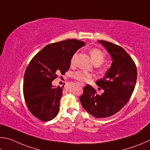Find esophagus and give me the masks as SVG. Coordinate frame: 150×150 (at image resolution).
I'll use <instances>...</instances> for the list:
<instances>
[{"mask_svg": "<svg viewBox=\"0 0 150 150\" xmlns=\"http://www.w3.org/2000/svg\"><path fill=\"white\" fill-rule=\"evenodd\" d=\"M80 86H82V87H83V86H84V85H83V84H81Z\"/></svg>", "mask_w": 150, "mask_h": 150, "instance_id": "34e87169", "label": "esophagus"}]
</instances>
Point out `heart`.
<instances>
[{"instance_id": "obj_1", "label": "heart", "mask_w": 150, "mask_h": 150, "mask_svg": "<svg viewBox=\"0 0 150 150\" xmlns=\"http://www.w3.org/2000/svg\"><path fill=\"white\" fill-rule=\"evenodd\" d=\"M90 54L91 59H92L93 62L96 65H99L101 63H103L105 60V54L103 51H101L99 49H91L90 51ZM76 54H74L72 56V59H71V63H73L74 61ZM73 77L75 78L76 80H78V82L81 83H84L88 82V81L92 77V74L89 72H85L83 70H79L77 72H75L73 74Z\"/></svg>"}]
</instances>
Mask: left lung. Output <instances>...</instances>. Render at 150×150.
<instances>
[{"label":"left lung","instance_id":"1","mask_svg":"<svg viewBox=\"0 0 150 150\" xmlns=\"http://www.w3.org/2000/svg\"><path fill=\"white\" fill-rule=\"evenodd\" d=\"M111 55L112 63L105 76L96 84L104 92L99 96L90 85L83 88L80 102L87 112L96 118L111 117L128 103L134 90L137 70L134 62L121 47L98 41Z\"/></svg>","mask_w":150,"mask_h":150}]
</instances>
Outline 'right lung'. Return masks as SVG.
<instances>
[{
  "mask_svg": "<svg viewBox=\"0 0 150 150\" xmlns=\"http://www.w3.org/2000/svg\"><path fill=\"white\" fill-rule=\"evenodd\" d=\"M85 45L73 39L51 43L31 59L23 77V96L29 110L39 120L49 121L59 113L64 86L56 87L52 82L68 70L74 54Z\"/></svg>",
  "mask_w": 150,
  "mask_h": 150,
  "instance_id": "add662e5",
  "label": "right lung"
}]
</instances>
